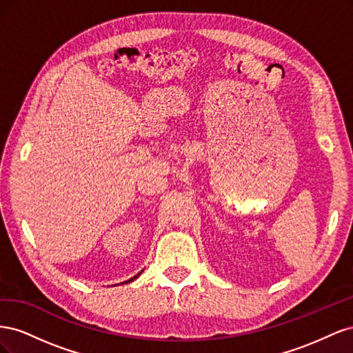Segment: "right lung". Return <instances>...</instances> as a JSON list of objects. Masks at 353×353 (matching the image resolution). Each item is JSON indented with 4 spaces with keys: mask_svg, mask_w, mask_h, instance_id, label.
<instances>
[{
    "mask_svg": "<svg viewBox=\"0 0 353 353\" xmlns=\"http://www.w3.org/2000/svg\"><path fill=\"white\" fill-rule=\"evenodd\" d=\"M140 274H141V272H140ZM140 274H138V275H140ZM138 275H135V276H134V279H137V276H138ZM134 279H131V281H132Z\"/></svg>",
    "mask_w": 353,
    "mask_h": 353,
    "instance_id": "right-lung-1",
    "label": "right lung"
}]
</instances>
